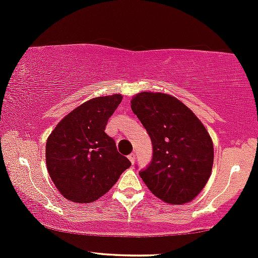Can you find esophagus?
<instances>
[{
  "label": "esophagus",
  "instance_id": "1",
  "mask_svg": "<svg viewBox=\"0 0 258 258\" xmlns=\"http://www.w3.org/2000/svg\"><path fill=\"white\" fill-rule=\"evenodd\" d=\"M128 159L132 164H135V161H136V154H135V153H131V154L128 155Z\"/></svg>",
  "mask_w": 258,
  "mask_h": 258
}]
</instances>
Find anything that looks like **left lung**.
<instances>
[{"mask_svg":"<svg viewBox=\"0 0 258 258\" xmlns=\"http://www.w3.org/2000/svg\"><path fill=\"white\" fill-rule=\"evenodd\" d=\"M131 107L153 144L151 163L140 171L144 183L164 202L192 201L206 186L213 166V143L207 130L170 95L140 93Z\"/></svg>","mask_w":258,"mask_h":258,"instance_id":"1","label":"left lung"}]
</instances>
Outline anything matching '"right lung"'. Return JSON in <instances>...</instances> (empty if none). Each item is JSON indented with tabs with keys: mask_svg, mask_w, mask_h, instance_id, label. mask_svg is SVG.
I'll return each mask as SVG.
<instances>
[{
	"mask_svg": "<svg viewBox=\"0 0 258 258\" xmlns=\"http://www.w3.org/2000/svg\"><path fill=\"white\" fill-rule=\"evenodd\" d=\"M120 94L88 100L62 118L46 142V166L64 198L89 203L105 195L131 166L105 134Z\"/></svg>",
	"mask_w": 258,
	"mask_h": 258,
	"instance_id": "add662e5",
	"label": "right lung"
}]
</instances>
